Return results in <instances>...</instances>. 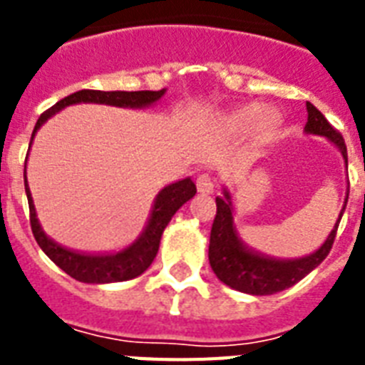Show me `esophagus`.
I'll return each instance as SVG.
<instances>
[{
    "instance_id": "1",
    "label": "esophagus",
    "mask_w": 365,
    "mask_h": 365,
    "mask_svg": "<svg viewBox=\"0 0 365 365\" xmlns=\"http://www.w3.org/2000/svg\"><path fill=\"white\" fill-rule=\"evenodd\" d=\"M197 189L205 195L214 193V180H212L210 174H199L197 176Z\"/></svg>"
}]
</instances>
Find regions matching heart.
I'll list each match as a JSON object with an SVG mask.
<instances>
[{"mask_svg":"<svg viewBox=\"0 0 365 365\" xmlns=\"http://www.w3.org/2000/svg\"><path fill=\"white\" fill-rule=\"evenodd\" d=\"M257 123V130L267 136L271 134L278 126L280 119L274 111L261 110L259 106H244L240 110H235L223 119V128L227 132H244L248 130L250 126Z\"/></svg>","mask_w":365,"mask_h":365,"instance_id":"heart-1","label":"heart"}]
</instances>
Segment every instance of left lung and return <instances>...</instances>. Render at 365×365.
I'll return each instance as SVG.
<instances>
[{
    "label": "left lung",
    "instance_id": "1",
    "mask_svg": "<svg viewBox=\"0 0 365 365\" xmlns=\"http://www.w3.org/2000/svg\"><path fill=\"white\" fill-rule=\"evenodd\" d=\"M307 111H309V119H307L305 130L329 138L341 149L346 160V145L341 132L329 125L328 119L311 102H307ZM216 206L217 212L212 223L210 246H208L212 271L216 272V277L223 284L252 295H271L282 292L299 282L301 278H305L312 269H317L328 257L329 250L334 246L335 235H337L341 216L345 212V206H343L335 229L314 254L299 257V259H277V257L259 254L244 244L235 227L233 205H231V197L227 191L223 197H216Z\"/></svg>",
    "mask_w": 365,
    "mask_h": 365
}]
</instances>
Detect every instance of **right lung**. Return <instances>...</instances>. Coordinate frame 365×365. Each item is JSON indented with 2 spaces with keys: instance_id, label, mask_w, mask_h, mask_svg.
<instances>
[{
  "instance_id": "obj_1",
  "label": "right lung",
  "mask_w": 365,
  "mask_h": 365,
  "mask_svg": "<svg viewBox=\"0 0 365 365\" xmlns=\"http://www.w3.org/2000/svg\"><path fill=\"white\" fill-rule=\"evenodd\" d=\"M163 94H165V88L163 91H134V93H126V91L104 93V91L83 88V91H77V93L62 98L53 108H48L45 113H41V117L36 123L34 134H36L37 128L43 123L47 121L48 117L54 115L56 111H60L66 106L79 104V102H94V104L119 106V108H145V106L157 102ZM24 187L26 197H28V206H30L31 233L36 237L39 248L48 255V259L56 263L71 278L87 284L123 282V280H130V278H136L138 274H142L153 263L155 255L159 252L160 235H163L165 227L172 220V216L176 214L180 206L185 205L197 193V187H195V182L191 178H185V180H180V182L166 185L157 195L148 225H145L142 235L134 242L128 244L126 248L117 250V252L83 254V252H76V250L60 246L58 242L48 239L45 231L41 229V225H39V222H37L36 208H34V200H31L28 182H24Z\"/></svg>"
}]
</instances>
